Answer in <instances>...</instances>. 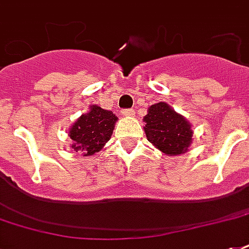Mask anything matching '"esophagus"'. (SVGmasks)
Returning a JSON list of instances; mask_svg holds the SVG:
<instances>
[{
	"mask_svg": "<svg viewBox=\"0 0 249 249\" xmlns=\"http://www.w3.org/2000/svg\"><path fill=\"white\" fill-rule=\"evenodd\" d=\"M123 116H125V117H133L134 116V110L133 109H124L123 112Z\"/></svg>",
	"mask_w": 249,
	"mask_h": 249,
	"instance_id": "1",
	"label": "esophagus"
}]
</instances>
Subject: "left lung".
<instances>
[{"label": "left lung", "instance_id": "left-lung-1", "mask_svg": "<svg viewBox=\"0 0 249 249\" xmlns=\"http://www.w3.org/2000/svg\"><path fill=\"white\" fill-rule=\"evenodd\" d=\"M143 123L149 142L166 156H179L190 148L194 133L191 124L165 101L149 107Z\"/></svg>", "mask_w": 249, "mask_h": 249}]
</instances>
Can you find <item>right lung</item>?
I'll return each instance as SVG.
<instances>
[{
	"label": "right lung",
	"mask_w": 249,
	"mask_h": 249,
	"mask_svg": "<svg viewBox=\"0 0 249 249\" xmlns=\"http://www.w3.org/2000/svg\"><path fill=\"white\" fill-rule=\"evenodd\" d=\"M117 120L112 110L103 109L95 104L89 106L87 113L76 119L68 129V136L72 140L71 149L82 153L83 157L100 152L109 141Z\"/></svg>",
	"instance_id": "right-lung-1"
}]
</instances>
